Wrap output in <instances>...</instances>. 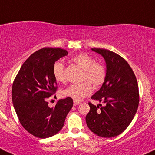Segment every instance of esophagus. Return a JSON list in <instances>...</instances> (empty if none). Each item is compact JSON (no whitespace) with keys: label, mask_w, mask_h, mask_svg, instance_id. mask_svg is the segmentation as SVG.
<instances>
[{"label":"esophagus","mask_w":155,"mask_h":155,"mask_svg":"<svg viewBox=\"0 0 155 155\" xmlns=\"http://www.w3.org/2000/svg\"><path fill=\"white\" fill-rule=\"evenodd\" d=\"M80 104H81V102H80V101H73L74 106H78V105H79Z\"/></svg>","instance_id":"obj_1"}]
</instances>
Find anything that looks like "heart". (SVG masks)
<instances>
[{
  "instance_id": "heart-1",
  "label": "heart",
  "mask_w": 155,
  "mask_h": 155,
  "mask_svg": "<svg viewBox=\"0 0 155 155\" xmlns=\"http://www.w3.org/2000/svg\"><path fill=\"white\" fill-rule=\"evenodd\" d=\"M72 61L84 70L83 80H86L81 83L72 84L62 91L63 95L70 97L74 101H81L92 93V86L98 88L104 83L106 78V70L103 64L95 62L94 58L85 53L75 55ZM53 75L57 81H64V65L61 61H57L53 65Z\"/></svg>"
}]
</instances>
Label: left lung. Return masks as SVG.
I'll return each mask as SVG.
<instances>
[{
	"mask_svg": "<svg viewBox=\"0 0 155 155\" xmlns=\"http://www.w3.org/2000/svg\"><path fill=\"white\" fill-rule=\"evenodd\" d=\"M91 49L101 54L106 63V81L91 97L104 106H96L89 102L91 109L85 121L95 134L110 138L123 132L134 117L139 102L138 83L123 57L108 49Z\"/></svg>",
	"mask_w": 155,
	"mask_h": 155,
	"instance_id": "1",
	"label": "left lung"
}]
</instances>
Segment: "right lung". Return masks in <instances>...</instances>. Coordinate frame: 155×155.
<instances>
[{"label": "right lung", "mask_w": 155, "mask_h": 155, "mask_svg": "<svg viewBox=\"0 0 155 155\" xmlns=\"http://www.w3.org/2000/svg\"><path fill=\"white\" fill-rule=\"evenodd\" d=\"M68 54V51L61 48L39 49L25 61L13 81L11 96L19 121L38 138H48L58 133L73 106L70 97L59 100L52 108L47 101L57 89L53 65Z\"/></svg>", "instance_id": "1"}]
</instances>
